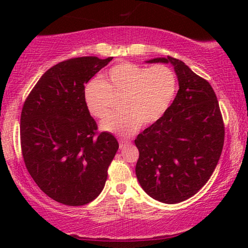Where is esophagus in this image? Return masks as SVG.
<instances>
[{
	"mask_svg": "<svg viewBox=\"0 0 248 248\" xmlns=\"http://www.w3.org/2000/svg\"><path fill=\"white\" fill-rule=\"evenodd\" d=\"M130 143H131V142L128 141V140H121V141H120V148L122 149V148L126 147V145H128Z\"/></svg>",
	"mask_w": 248,
	"mask_h": 248,
	"instance_id": "obj_1",
	"label": "esophagus"
}]
</instances>
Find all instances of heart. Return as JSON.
<instances>
[{
  "label": "heart",
  "instance_id": "heart-1",
  "mask_svg": "<svg viewBox=\"0 0 248 248\" xmlns=\"http://www.w3.org/2000/svg\"><path fill=\"white\" fill-rule=\"evenodd\" d=\"M177 90V79L170 67L157 64L144 67L131 62L111 66L104 80H91L83 88V103L93 117L109 111L111 97H120V113L101 122V130L130 137L142 125L158 122L168 110Z\"/></svg>",
  "mask_w": 248,
  "mask_h": 248
}]
</instances>
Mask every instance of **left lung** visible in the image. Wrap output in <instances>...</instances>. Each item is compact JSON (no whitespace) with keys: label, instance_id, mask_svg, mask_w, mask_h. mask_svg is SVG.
Here are the masks:
<instances>
[{"label":"left lung","instance_id":"8db88e82","mask_svg":"<svg viewBox=\"0 0 248 248\" xmlns=\"http://www.w3.org/2000/svg\"><path fill=\"white\" fill-rule=\"evenodd\" d=\"M148 63H171L179 89L158 122L135 139V167L141 187L168 204L196 194L211 177L222 152L225 124L211 84L175 57Z\"/></svg>","mask_w":248,"mask_h":248}]
</instances>
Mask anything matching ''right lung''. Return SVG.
Listing matches in <instances>:
<instances>
[{"instance_id": "obj_1", "label": "right lung", "mask_w": 248, "mask_h": 248, "mask_svg": "<svg viewBox=\"0 0 248 248\" xmlns=\"http://www.w3.org/2000/svg\"><path fill=\"white\" fill-rule=\"evenodd\" d=\"M113 57H74L50 67L32 88L20 118L23 161L38 187L70 206L93 201L107 181L118 142L98 132L83 88Z\"/></svg>"}]
</instances>
